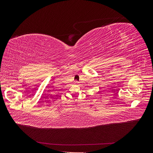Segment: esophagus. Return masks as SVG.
<instances>
[{
    "instance_id": "esophagus-1",
    "label": "esophagus",
    "mask_w": 153,
    "mask_h": 153,
    "mask_svg": "<svg viewBox=\"0 0 153 153\" xmlns=\"http://www.w3.org/2000/svg\"><path fill=\"white\" fill-rule=\"evenodd\" d=\"M78 83V82H77V81H75V84H77Z\"/></svg>"
}]
</instances>
